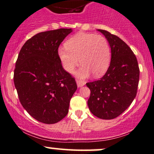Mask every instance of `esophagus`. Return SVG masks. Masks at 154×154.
Here are the masks:
<instances>
[{"instance_id":"34e87169","label":"esophagus","mask_w":154,"mask_h":154,"mask_svg":"<svg viewBox=\"0 0 154 154\" xmlns=\"http://www.w3.org/2000/svg\"><path fill=\"white\" fill-rule=\"evenodd\" d=\"M76 84H77L78 87H81V86H84V85H85V83L84 82V81H79V80L76 81Z\"/></svg>"}]
</instances>
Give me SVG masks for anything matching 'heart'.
Here are the masks:
<instances>
[{"instance_id": "1", "label": "heart", "mask_w": 154, "mask_h": 154, "mask_svg": "<svg viewBox=\"0 0 154 154\" xmlns=\"http://www.w3.org/2000/svg\"><path fill=\"white\" fill-rule=\"evenodd\" d=\"M65 48L58 50V55L64 69L73 73L79 63L81 65L76 75L86 79L93 73L100 77L107 70L111 60L108 41L102 35L91 33H78L68 39Z\"/></svg>"}]
</instances>
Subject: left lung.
<instances>
[{"label": "left lung", "mask_w": 154, "mask_h": 154, "mask_svg": "<svg viewBox=\"0 0 154 154\" xmlns=\"http://www.w3.org/2000/svg\"><path fill=\"white\" fill-rule=\"evenodd\" d=\"M98 31L109 42L111 62L100 80L86 84L91 91L88 106L96 117L111 120L121 115L134 100L140 70L136 57L124 41L106 30Z\"/></svg>", "instance_id": "obj_1"}]
</instances>
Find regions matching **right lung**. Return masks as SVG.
I'll list each match as a JSON object with an SVG mask.
<instances>
[{
  "label": "right lung",
  "instance_id": "obj_1",
  "mask_svg": "<svg viewBox=\"0 0 154 154\" xmlns=\"http://www.w3.org/2000/svg\"><path fill=\"white\" fill-rule=\"evenodd\" d=\"M72 29L35 34L20 50L14 82L23 107L33 118L54 124L66 116L77 85L63 69L58 48Z\"/></svg>",
  "mask_w": 154,
  "mask_h": 154
}]
</instances>
